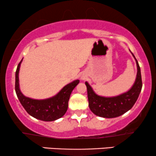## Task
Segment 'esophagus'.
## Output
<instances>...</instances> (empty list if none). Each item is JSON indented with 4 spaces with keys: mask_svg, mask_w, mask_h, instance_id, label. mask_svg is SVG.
I'll return each mask as SVG.
<instances>
[{
    "mask_svg": "<svg viewBox=\"0 0 156 156\" xmlns=\"http://www.w3.org/2000/svg\"><path fill=\"white\" fill-rule=\"evenodd\" d=\"M81 79H82V80H83V79H84V78H83V76H82V77H81Z\"/></svg>",
    "mask_w": 156,
    "mask_h": 156,
    "instance_id": "34e87169",
    "label": "esophagus"
}]
</instances>
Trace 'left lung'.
Returning a JSON list of instances; mask_svg holds the SVG:
<instances>
[{
  "mask_svg": "<svg viewBox=\"0 0 156 156\" xmlns=\"http://www.w3.org/2000/svg\"><path fill=\"white\" fill-rule=\"evenodd\" d=\"M132 55L136 62L137 74L133 85L128 92L115 97L100 96L93 91L88 82H85L89 108L95 115L104 118L119 117L129 111L136 102L142 87V81L140 67L133 53Z\"/></svg>",
  "mask_w": 156,
  "mask_h": 156,
  "instance_id": "obj_1",
  "label": "left lung"
}]
</instances>
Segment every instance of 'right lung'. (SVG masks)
<instances>
[{
	"instance_id": "add662e5",
	"label": "right lung",
	"mask_w": 156,
	"mask_h": 156,
	"mask_svg": "<svg viewBox=\"0 0 156 156\" xmlns=\"http://www.w3.org/2000/svg\"><path fill=\"white\" fill-rule=\"evenodd\" d=\"M22 61L19 63L15 73V92L25 110L33 117L45 122L54 121L63 117L67 112L71 93L80 80H75L68 83L52 98L44 100L32 99L23 95L20 89L19 71Z\"/></svg>"
}]
</instances>
